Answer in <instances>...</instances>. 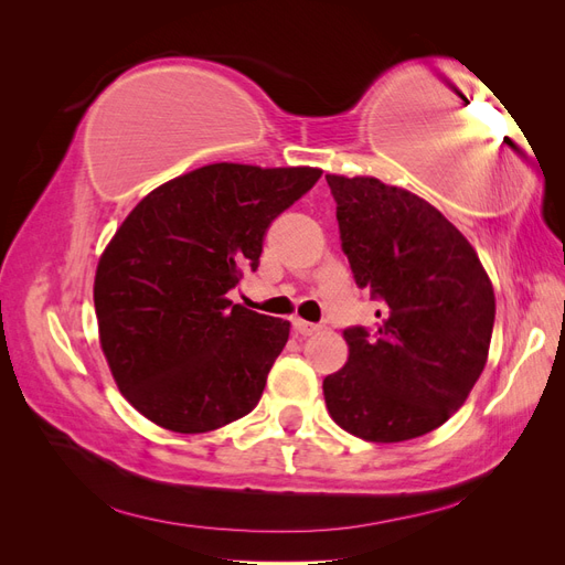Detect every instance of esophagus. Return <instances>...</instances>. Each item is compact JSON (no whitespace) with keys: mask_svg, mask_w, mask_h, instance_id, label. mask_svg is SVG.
I'll list each match as a JSON object with an SVG mask.
<instances>
[{"mask_svg":"<svg viewBox=\"0 0 565 565\" xmlns=\"http://www.w3.org/2000/svg\"><path fill=\"white\" fill-rule=\"evenodd\" d=\"M292 324H295L297 334H301V337H311V334H316V332L320 330L318 324H313V322H306V320H301V318H295V320H292Z\"/></svg>","mask_w":565,"mask_h":565,"instance_id":"esophagus-1","label":"esophagus"}]
</instances>
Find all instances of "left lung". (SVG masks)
<instances>
[{"label": "left lung", "instance_id": "left-lung-1", "mask_svg": "<svg viewBox=\"0 0 565 565\" xmlns=\"http://www.w3.org/2000/svg\"><path fill=\"white\" fill-rule=\"evenodd\" d=\"M341 249L382 299L377 330H344L349 361L322 382L330 417L370 443L429 434L488 361L494 292L476 249L434 204L374 177L328 174Z\"/></svg>", "mask_w": 565, "mask_h": 565}]
</instances>
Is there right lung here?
<instances>
[{
	"instance_id": "1",
	"label": "right lung",
	"mask_w": 565,
	"mask_h": 565,
	"mask_svg": "<svg viewBox=\"0 0 565 565\" xmlns=\"http://www.w3.org/2000/svg\"><path fill=\"white\" fill-rule=\"evenodd\" d=\"M316 167L204 164L150 191L94 278L113 380L162 429L204 434L252 413L289 322L226 295L256 270L270 221L320 179Z\"/></svg>"
}]
</instances>
